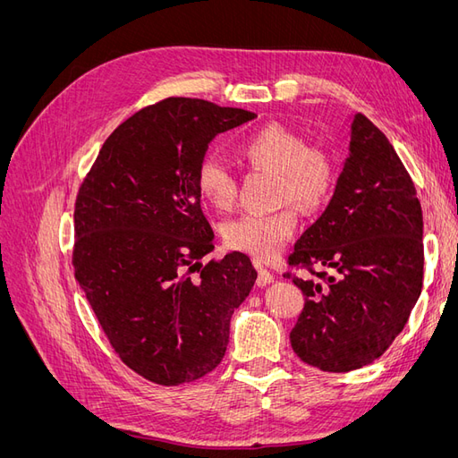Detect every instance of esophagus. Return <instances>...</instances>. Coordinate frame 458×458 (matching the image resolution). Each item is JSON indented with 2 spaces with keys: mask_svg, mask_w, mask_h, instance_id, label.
<instances>
[{
  "mask_svg": "<svg viewBox=\"0 0 458 458\" xmlns=\"http://www.w3.org/2000/svg\"><path fill=\"white\" fill-rule=\"evenodd\" d=\"M256 269H258V281H256L258 286H266L275 281V275L267 267H263L261 261H256Z\"/></svg>",
  "mask_w": 458,
  "mask_h": 458,
  "instance_id": "esophagus-1",
  "label": "esophagus"
}]
</instances>
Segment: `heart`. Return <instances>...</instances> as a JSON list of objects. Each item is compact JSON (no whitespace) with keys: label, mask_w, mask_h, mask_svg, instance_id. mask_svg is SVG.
I'll return each mask as SVG.
<instances>
[{"label":"heart","mask_w":458,"mask_h":458,"mask_svg":"<svg viewBox=\"0 0 458 458\" xmlns=\"http://www.w3.org/2000/svg\"><path fill=\"white\" fill-rule=\"evenodd\" d=\"M234 155L250 170L275 172L276 200H294L306 210L327 204L336 187V165L327 150L306 145V140L284 126L267 123L234 145ZM195 183L200 197L219 212L237 200V179L227 165L206 157L199 162ZM300 216L294 204L271 214H244L225 227V242L233 250L258 259L279 256L298 231Z\"/></svg>","instance_id":"heart-1"}]
</instances>
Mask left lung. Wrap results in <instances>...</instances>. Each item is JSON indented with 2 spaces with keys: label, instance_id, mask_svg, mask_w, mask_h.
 <instances>
[{
  "label": "left lung",
  "instance_id": "1",
  "mask_svg": "<svg viewBox=\"0 0 458 458\" xmlns=\"http://www.w3.org/2000/svg\"><path fill=\"white\" fill-rule=\"evenodd\" d=\"M286 263L308 271L284 273L306 296L290 330L303 363L325 372L361 369L403 330L422 290V208L403 162L365 114L353 116L332 200Z\"/></svg>",
  "mask_w": 458,
  "mask_h": 458
}]
</instances>
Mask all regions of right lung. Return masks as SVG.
<instances>
[{
    "instance_id": "1",
    "label": "right lung",
    "mask_w": 458,
    "mask_h": 458,
    "mask_svg": "<svg viewBox=\"0 0 458 458\" xmlns=\"http://www.w3.org/2000/svg\"><path fill=\"white\" fill-rule=\"evenodd\" d=\"M250 110L168 97L108 135L74 206V276L120 361L179 386L214 370L256 269L241 252L210 259L197 165L208 143Z\"/></svg>"
}]
</instances>
